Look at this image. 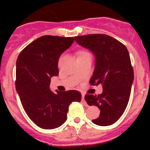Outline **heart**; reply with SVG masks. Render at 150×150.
<instances>
[{"label":"heart","instance_id":"heart-1","mask_svg":"<svg viewBox=\"0 0 150 150\" xmlns=\"http://www.w3.org/2000/svg\"><path fill=\"white\" fill-rule=\"evenodd\" d=\"M79 62V60H77V62Z\"/></svg>","mask_w":150,"mask_h":150}]
</instances>
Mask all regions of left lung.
Listing matches in <instances>:
<instances>
[{
    "mask_svg": "<svg viewBox=\"0 0 150 150\" xmlns=\"http://www.w3.org/2000/svg\"><path fill=\"white\" fill-rule=\"evenodd\" d=\"M70 46L64 38L43 36L28 45L17 59V93L30 120L43 129L60 127L67 120L69 105L81 100L79 91L50 87L51 77L59 75V57Z\"/></svg>",
    "mask_w": 150,
    "mask_h": 150,
    "instance_id": "1",
    "label": "left lung"
}]
</instances>
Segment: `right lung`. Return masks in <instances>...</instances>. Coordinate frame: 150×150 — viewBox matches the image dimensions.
Returning a JSON list of instances; mask_svg holds the SVG:
<instances>
[{
  "label": "right lung",
  "instance_id": "1",
  "mask_svg": "<svg viewBox=\"0 0 150 150\" xmlns=\"http://www.w3.org/2000/svg\"><path fill=\"white\" fill-rule=\"evenodd\" d=\"M76 41L95 55V71L89 83L102 87L100 94L95 95L93 89L85 95L87 104L97 106L100 111L92 122L100 126L111 125L123 114L132 90L134 71L128 50L105 34L79 36Z\"/></svg>",
  "mask_w": 150,
  "mask_h": 150
}]
</instances>
